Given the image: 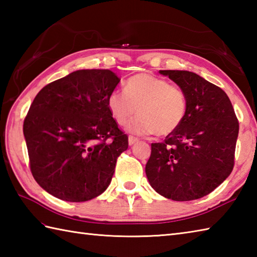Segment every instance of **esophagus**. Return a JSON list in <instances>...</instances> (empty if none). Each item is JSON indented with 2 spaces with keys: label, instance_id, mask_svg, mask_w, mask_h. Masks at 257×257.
I'll use <instances>...</instances> for the list:
<instances>
[{
  "label": "esophagus",
  "instance_id": "1",
  "mask_svg": "<svg viewBox=\"0 0 257 257\" xmlns=\"http://www.w3.org/2000/svg\"><path fill=\"white\" fill-rule=\"evenodd\" d=\"M137 141H138L137 138L133 137V136H129V138H128V144H129V146H134L136 143H137Z\"/></svg>",
  "mask_w": 257,
  "mask_h": 257
}]
</instances>
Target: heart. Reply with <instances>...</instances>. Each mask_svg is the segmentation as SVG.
I'll use <instances>...</instances> for the list:
<instances>
[{"label":"heart","instance_id":"b5f03b06","mask_svg":"<svg viewBox=\"0 0 257 257\" xmlns=\"http://www.w3.org/2000/svg\"><path fill=\"white\" fill-rule=\"evenodd\" d=\"M124 91L113 90L107 98L112 119L137 135H170L181 125L188 112V98L182 88L150 74H138L124 84Z\"/></svg>","mask_w":257,"mask_h":257}]
</instances>
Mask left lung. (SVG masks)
Segmentation results:
<instances>
[{
	"mask_svg": "<svg viewBox=\"0 0 257 257\" xmlns=\"http://www.w3.org/2000/svg\"><path fill=\"white\" fill-rule=\"evenodd\" d=\"M188 98L181 125L163 143L151 144L146 174L156 192L173 201L211 193L230 176L238 121L230 98L220 87L188 70H160Z\"/></svg>",
	"mask_w": 257,
	"mask_h": 257,
	"instance_id": "8db88e82",
	"label": "left lung"
}]
</instances>
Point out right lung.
Wrapping results in <instances>:
<instances>
[{
	"label": "right lung",
	"instance_id": "right-lung-1",
	"mask_svg": "<svg viewBox=\"0 0 257 257\" xmlns=\"http://www.w3.org/2000/svg\"><path fill=\"white\" fill-rule=\"evenodd\" d=\"M109 69H79L46 85L33 100L23 134L35 181L67 202L96 198L128 148L107 107L119 84Z\"/></svg>",
	"mask_w": 257,
	"mask_h": 257
}]
</instances>
